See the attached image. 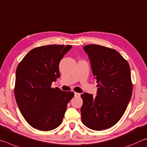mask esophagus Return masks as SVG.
I'll return each mask as SVG.
<instances>
[{"instance_id":"obj_1","label":"esophagus","mask_w":147,"mask_h":147,"mask_svg":"<svg viewBox=\"0 0 147 147\" xmlns=\"http://www.w3.org/2000/svg\"><path fill=\"white\" fill-rule=\"evenodd\" d=\"M80 96H81V94L79 93H78V92H75V93H74V96L76 97H80Z\"/></svg>"}]
</instances>
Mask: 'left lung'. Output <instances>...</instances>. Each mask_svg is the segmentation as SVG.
Instances as JSON below:
<instances>
[{
  "label": "left lung",
  "mask_w": 147,
  "mask_h": 147,
  "mask_svg": "<svg viewBox=\"0 0 147 147\" xmlns=\"http://www.w3.org/2000/svg\"><path fill=\"white\" fill-rule=\"evenodd\" d=\"M90 60L97 79V95H81L83 124L90 129L102 130L115 125L124 114L132 94L130 66L114 49L97 45L83 47Z\"/></svg>",
  "instance_id": "left-lung-1"
}]
</instances>
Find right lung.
Returning <instances> with one entry per match:
<instances>
[{"label":"right lung","mask_w":147,"mask_h":147,"mask_svg":"<svg viewBox=\"0 0 147 147\" xmlns=\"http://www.w3.org/2000/svg\"><path fill=\"white\" fill-rule=\"evenodd\" d=\"M71 45H46L33 49L20 62L16 71L14 93L26 121L42 131L55 129L63 122L73 92L51 88L59 78V64Z\"/></svg>","instance_id":"right-lung-1"}]
</instances>
